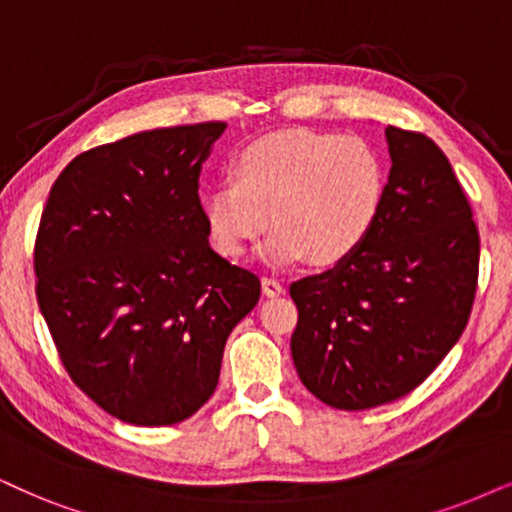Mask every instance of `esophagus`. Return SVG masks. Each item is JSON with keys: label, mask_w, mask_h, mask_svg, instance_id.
Instances as JSON below:
<instances>
[{"label": "esophagus", "mask_w": 512, "mask_h": 512, "mask_svg": "<svg viewBox=\"0 0 512 512\" xmlns=\"http://www.w3.org/2000/svg\"><path fill=\"white\" fill-rule=\"evenodd\" d=\"M262 293L267 295V297H278V295H283V293H286V288H283L281 283L276 281V278H271V276H264V278H262Z\"/></svg>", "instance_id": "34e87169"}]
</instances>
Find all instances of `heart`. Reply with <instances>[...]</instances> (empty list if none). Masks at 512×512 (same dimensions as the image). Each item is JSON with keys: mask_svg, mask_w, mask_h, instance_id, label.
<instances>
[{"mask_svg": "<svg viewBox=\"0 0 512 512\" xmlns=\"http://www.w3.org/2000/svg\"><path fill=\"white\" fill-rule=\"evenodd\" d=\"M383 153L361 137L283 129L250 141L205 198V224L226 257L248 255L267 229L264 257L338 267L373 234L385 208Z\"/></svg>", "mask_w": 512, "mask_h": 512, "instance_id": "b5f03b06", "label": "heart"}]
</instances>
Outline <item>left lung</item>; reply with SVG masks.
<instances>
[{
  "label": "left lung",
  "mask_w": 512,
  "mask_h": 512,
  "mask_svg": "<svg viewBox=\"0 0 512 512\" xmlns=\"http://www.w3.org/2000/svg\"><path fill=\"white\" fill-rule=\"evenodd\" d=\"M385 208L349 260L290 286V352L323 404L364 411L416 390L468 326L480 234L461 181L435 141L387 127Z\"/></svg>",
  "instance_id": "obj_1"
}]
</instances>
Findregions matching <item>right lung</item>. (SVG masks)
Wrapping results in <instances>:
<instances>
[{"mask_svg": "<svg viewBox=\"0 0 512 512\" xmlns=\"http://www.w3.org/2000/svg\"><path fill=\"white\" fill-rule=\"evenodd\" d=\"M226 122L151 129L84 151L51 186L37 302L73 383L132 425H174L215 392L260 278L210 248L200 167Z\"/></svg>", "mask_w": 512, "mask_h": 512, "instance_id": "obj_1", "label": "right lung"}]
</instances>
